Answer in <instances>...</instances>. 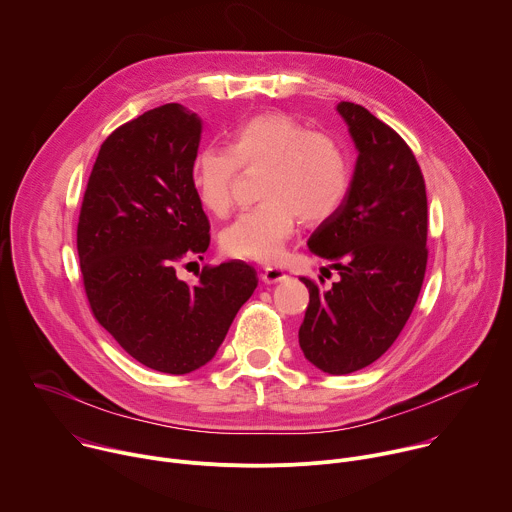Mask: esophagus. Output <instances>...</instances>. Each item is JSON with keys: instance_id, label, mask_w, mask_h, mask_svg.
I'll return each instance as SVG.
<instances>
[{"instance_id": "1", "label": "esophagus", "mask_w": 512, "mask_h": 512, "mask_svg": "<svg viewBox=\"0 0 512 512\" xmlns=\"http://www.w3.org/2000/svg\"><path fill=\"white\" fill-rule=\"evenodd\" d=\"M285 277H287L285 271L279 269V267H265V269H263V275H261V279H263L265 283H277V281H283Z\"/></svg>"}]
</instances>
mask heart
<instances>
[{"label": "heart", "mask_w": 512, "mask_h": 512, "mask_svg": "<svg viewBox=\"0 0 512 512\" xmlns=\"http://www.w3.org/2000/svg\"><path fill=\"white\" fill-rule=\"evenodd\" d=\"M239 168H265L259 184L263 202L239 214L221 233L223 251L239 259L275 261L300 216L306 223L326 221L350 188L344 145L279 111L237 127L229 148L208 145L196 154L192 184L208 212L225 216L231 210Z\"/></svg>", "instance_id": "obj_1"}]
</instances>
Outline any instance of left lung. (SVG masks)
Segmentation results:
<instances>
[{"mask_svg": "<svg viewBox=\"0 0 512 512\" xmlns=\"http://www.w3.org/2000/svg\"><path fill=\"white\" fill-rule=\"evenodd\" d=\"M336 111L358 150L348 194L312 233L308 247L340 279L310 289L300 326L304 356L328 375H348L381 358L409 320L427 265V196L403 137L360 105Z\"/></svg>", "mask_w": 512, "mask_h": 512, "instance_id": "obj_1", "label": "left lung"}]
</instances>
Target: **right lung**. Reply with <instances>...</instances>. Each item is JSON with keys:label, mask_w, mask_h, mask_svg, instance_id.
<instances>
[{"label": "right lung", "mask_w": 512, "mask_h": 512, "mask_svg": "<svg viewBox=\"0 0 512 512\" xmlns=\"http://www.w3.org/2000/svg\"><path fill=\"white\" fill-rule=\"evenodd\" d=\"M200 133V117L180 103L117 127L95 160L77 229L93 316L129 356L170 375L212 360L257 287L245 261L206 265L196 283L176 275L180 259L210 245L192 184Z\"/></svg>", "instance_id": "1"}]
</instances>
